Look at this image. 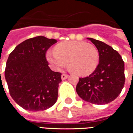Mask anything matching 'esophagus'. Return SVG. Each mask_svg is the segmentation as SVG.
Here are the masks:
<instances>
[{
  "label": "esophagus",
  "mask_w": 133,
  "mask_h": 133,
  "mask_svg": "<svg viewBox=\"0 0 133 133\" xmlns=\"http://www.w3.org/2000/svg\"><path fill=\"white\" fill-rule=\"evenodd\" d=\"M68 75H67V74H62V75H61V79L62 80H65V79L68 78Z\"/></svg>",
  "instance_id": "obj_1"
}]
</instances>
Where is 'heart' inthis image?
Segmentation results:
<instances>
[{
    "label": "heart",
    "instance_id": "obj_1",
    "mask_svg": "<svg viewBox=\"0 0 133 133\" xmlns=\"http://www.w3.org/2000/svg\"><path fill=\"white\" fill-rule=\"evenodd\" d=\"M46 58L56 70H61L68 63L72 72L86 75L96 69L99 63V52L92 44L83 41H64L55 47V52L48 51Z\"/></svg>",
    "mask_w": 133,
    "mask_h": 133
}]
</instances>
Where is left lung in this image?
<instances>
[{
    "mask_svg": "<svg viewBox=\"0 0 133 133\" xmlns=\"http://www.w3.org/2000/svg\"><path fill=\"white\" fill-rule=\"evenodd\" d=\"M99 52V64L89 76L79 78L76 92L83 100L97 105L110 103L117 98L125 84V64L111 46L88 38Z\"/></svg>",
    "mask_w": 133,
    "mask_h": 133,
    "instance_id": "obj_1",
    "label": "left lung"
}]
</instances>
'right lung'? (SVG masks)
<instances>
[{"label":"right lung","mask_w":133,"mask_h":133,"mask_svg":"<svg viewBox=\"0 0 133 133\" xmlns=\"http://www.w3.org/2000/svg\"><path fill=\"white\" fill-rule=\"evenodd\" d=\"M55 43L44 36L30 38L17 45L8 58L5 78L10 95L25 110H45L57 101L61 73L51 70L45 58Z\"/></svg>","instance_id":"1"}]
</instances>
